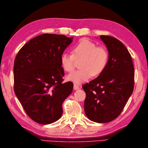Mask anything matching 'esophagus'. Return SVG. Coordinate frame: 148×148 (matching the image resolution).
I'll return each mask as SVG.
<instances>
[{"label": "esophagus", "mask_w": 148, "mask_h": 148, "mask_svg": "<svg viewBox=\"0 0 148 148\" xmlns=\"http://www.w3.org/2000/svg\"><path fill=\"white\" fill-rule=\"evenodd\" d=\"M79 88H79V86L76 85V84H74V90H79Z\"/></svg>", "instance_id": "1"}]
</instances>
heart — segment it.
Instances as JSON below:
<instances>
[{
    "label": "heart",
    "mask_w": 148,
    "mask_h": 148,
    "mask_svg": "<svg viewBox=\"0 0 148 148\" xmlns=\"http://www.w3.org/2000/svg\"><path fill=\"white\" fill-rule=\"evenodd\" d=\"M72 55L62 53L60 61L63 69L71 72L75 69V60L82 59L79 64L80 70L69 74L67 79L74 84H80L90 79L92 76L99 75L104 70L108 61V52L103 47L97 46L95 43L83 39L75 45Z\"/></svg>",
    "instance_id": "1"
}]
</instances>
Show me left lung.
I'll return each mask as SVG.
<instances>
[{"mask_svg": "<svg viewBox=\"0 0 148 148\" xmlns=\"http://www.w3.org/2000/svg\"><path fill=\"white\" fill-rule=\"evenodd\" d=\"M109 53L107 65L99 76L83 86L86 92L84 112L90 120L104 123L121 114L134 86L131 55L123 44L111 36H100Z\"/></svg>", "mask_w": 148, "mask_h": 148, "instance_id": "8db88e82", "label": "left lung"}]
</instances>
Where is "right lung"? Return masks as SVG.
<instances>
[{
    "label": "right lung",
    "instance_id": "add662e5",
    "mask_svg": "<svg viewBox=\"0 0 148 148\" xmlns=\"http://www.w3.org/2000/svg\"><path fill=\"white\" fill-rule=\"evenodd\" d=\"M73 37L44 34L27 42L14 64V90L29 117L39 124L56 121L62 103L72 93V82L62 83L64 69L60 61Z\"/></svg>",
    "mask_w": 148,
    "mask_h": 148
}]
</instances>
